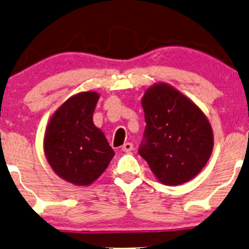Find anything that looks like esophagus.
<instances>
[{
    "label": "esophagus",
    "instance_id": "esophagus-1",
    "mask_svg": "<svg viewBox=\"0 0 249 249\" xmlns=\"http://www.w3.org/2000/svg\"><path fill=\"white\" fill-rule=\"evenodd\" d=\"M133 148H134V145H133V143H130V142H127V143H124V145H122V151H124V153H130L131 150H133Z\"/></svg>",
    "mask_w": 249,
    "mask_h": 249
}]
</instances>
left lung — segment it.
<instances>
[{"label": "left lung", "mask_w": 249, "mask_h": 249, "mask_svg": "<svg viewBox=\"0 0 249 249\" xmlns=\"http://www.w3.org/2000/svg\"><path fill=\"white\" fill-rule=\"evenodd\" d=\"M141 102L147 125L140 155L164 185L191 180L203 170L213 150V131L206 115L165 83L149 87Z\"/></svg>", "instance_id": "left-lung-1"}]
</instances>
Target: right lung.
I'll return each mask as SVG.
<instances>
[{
  "instance_id": "right-lung-1",
  "label": "right lung",
  "mask_w": 249,
  "mask_h": 249,
  "mask_svg": "<svg viewBox=\"0 0 249 249\" xmlns=\"http://www.w3.org/2000/svg\"><path fill=\"white\" fill-rule=\"evenodd\" d=\"M100 95L93 90L72 95L53 113L44 134V154L57 176L77 186H89L101 176L114 150L93 124Z\"/></svg>"
}]
</instances>
